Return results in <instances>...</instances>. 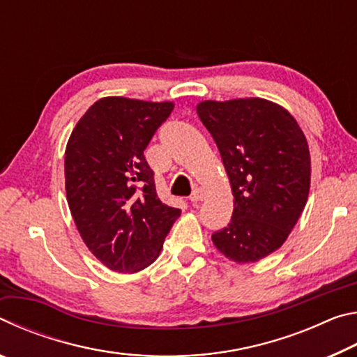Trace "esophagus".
Listing matches in <instances>:
<instances>
[{"label":"esophagus","instance_id":"esophagus-1","mask_svg":"<svg viewBox=\"0 0 357 357\" xmlns=\"http://www.w3.org/2000/svg\"><path fill=\"white\" fill-rule=\"evenodd\" d=\"M203 198H204V190L200 189V187H197V189H193L192 195L189 197V200H190L192 203H197V202H202Z\"/></svg>","mask_w":357,"mask_h":357}]
</instances>
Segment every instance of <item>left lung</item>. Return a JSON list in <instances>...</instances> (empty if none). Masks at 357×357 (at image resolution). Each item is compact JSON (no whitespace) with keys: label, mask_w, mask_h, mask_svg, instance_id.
I'll use <instances>...</instances> for the list:
<instances>
[{"label":"left lung","mask_w":357,"mask_h":357,"mask_svg":"<svg viewBox=\"0 0 357 357\" xmlns=\"http://www.w3.org/2000/svg\"><path fill=\"white\" fill-rule=\"evenodd\" d=\"M197 113L219 148L234 197L231 220L213 243L234 263H255L282 247L305 208V135L288 110L259 98L203 100Z\"/></svg>","instance_id":"left-lung-1"}]
</instances>
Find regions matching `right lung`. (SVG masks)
Here are the masks:
<instances>
[{
    "label": "right lung",
    "mask_w": 357,
    "mask_h": 357,
    "mask_svg": "<svg viewBox=\"0 0 357 357\" xmlns=\"http://www.w3.org/2000/svg\"><path fill=\"white\" fill-rule=\"evenodd\" d=\"M173 102L102 98L69 137L66 197L83 243L114 273H138L155 261L181 209L157 197L143 151Z\"/></svg>",
    "instance_id": "obj_1"
}]
</instances>
